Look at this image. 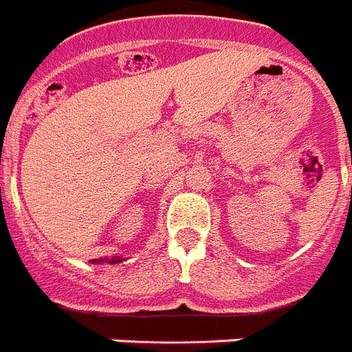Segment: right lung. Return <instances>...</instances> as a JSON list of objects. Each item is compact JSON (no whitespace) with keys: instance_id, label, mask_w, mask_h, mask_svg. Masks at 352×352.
I'll return each instance as SVG.
<instances>
[{"instance_id":"1","label":"right lung","mask_w":352,"mask_h":352,"mask_svg":"<svg viewBox=\"0 0 352 352\" xmlns=\"http://www.w3.org/2000/svg\"><path fill=\"white\" fill-rule=\"evenodd\" d=\"M126 258L124 256H112V258H98V260H90V262L92 263H110V265H112V263H121V262H124Z\"/></svg>"}]
</instances>
